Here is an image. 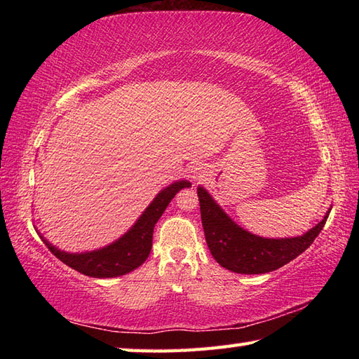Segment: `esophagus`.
I'll use <instances>...</instances> for the list:
<instances>
[{
	"mask_svg": "<svg viewBox=\"0 0 359 359\" xmlns=\"http://www.w3.org/2000/svg\"><path fill=\"white\" fill-rule=\"evenodd\" d=\"M201 177H202V168L201 166L193 168V170H191V179L197 180V179H201Z\"/></svg>",
	"mask_w": 359,
	"mask_h": 359,
	"instance_id": "1",
	"label": "esophagus"
}]
</instances>
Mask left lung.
<instances>
[{
  "label": "left lung",
  "instance_id": "obj_1",
  "mask_svg": "<svg viewBox=\"0 0 359 359\" xmlns=\"http://www.w3.org/2000/svg\"><path fill=\"white\" fill-rule=\"evenodd\" d=\"M201 217L212 257L224 269L241 274H261L280 269L304 253L325 225L329 212L304 236L287 239H266L251 234L234 224L230 216L212 201L207 189L197 188Z\"/></svg>",
  "mask_w": 359,
  "mask_h": 359
}]
</instances>
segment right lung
<instances>
[{
	"label": "right lung",
	"instance_id": "right-lung-1",
	"mask_svg": "<svg viewBox=\"0 0 359 359\" xmlns=\"http://www.w3.org/2000/svg\"><path fill=\"white\" fill-rule=\"evenodd\" d=\"M189 187H191V184L187 180L174 182L170 187H166L163 191H160L156 196V199L151 202L149 207L143 211V215L131 230L104 248L86 251V253H66V251L53 247L44 238L41 239L52 255H55L63 264L81 274H86L90 278L123 276V274L139 269L147 261L152 247V233H154V225L157 224V220L163 215L172 197L182 188Z\"/></svg>",
	"mask_w": 359,
	"mask_h": 359
}]
</instances>
